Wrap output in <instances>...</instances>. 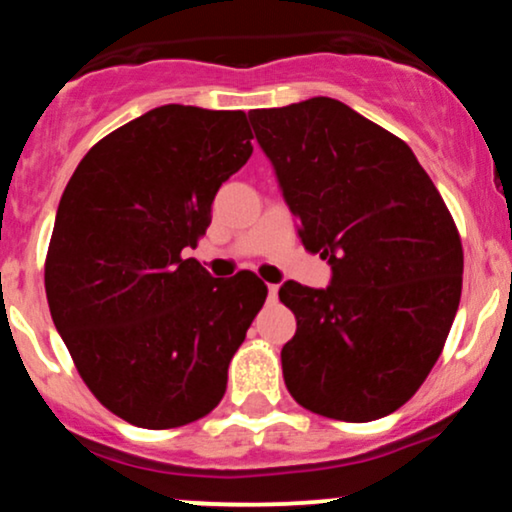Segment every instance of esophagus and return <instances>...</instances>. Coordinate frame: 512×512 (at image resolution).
Returning a JSON list of instances; mask_svg holds the SVG:
<instances>
[{
	"instance_id": "34e87169",
	"label": "esophagus",
	"mask_w": 512,
	"mask_h": 512,
	"mask_svg": "<svg viewBox=\"0 0 512 512\" xmlns=\"http://www.w3.org/2000/svg\"><path fill=\"white\" fill-rule=\"evenodd\" d=\"M267 291H269V301H276V296H279V286H276V284H269V286H267Z\"/></svg>"
}]
</instances>
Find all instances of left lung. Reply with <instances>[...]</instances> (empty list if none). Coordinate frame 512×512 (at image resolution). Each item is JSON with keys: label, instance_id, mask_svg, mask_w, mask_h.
Wrapping results in <instances>:
<instances>
[{"label": "left lung", "instance_id": "1", "mask_svg": "<svg viewBox=\"0 0 512 512\" xmlns=\"http://www.w3.org/2000/svg\"><path fill=\"white\" fill-rule=\"evenodd\" d=\"M305 250L327 289L286 281L296 315L281 349L291 397L339 421H375L419 390L462 293V243L414 151L334 98L250 110Z\"/></svg>", "mask_w": 512, "mask_h": 512}]
</instances>
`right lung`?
I'll return each mask as SVG.
<instances>
[{"instance_id":"obj_1","label":"right lung","mask_w":512,"mask_h":512,"mask_svg":"<svg viewBox=\"0 0 512 512\" xmlns=\"http://www.w3.org/2000/svg\"><path fill=\"white\" fill-rule=\"evenodd\" d=\"M250 139L243 110L161 105L101 139L64 187L45 260L50 315L88 390L127 424L207 416L264 305L255 274L214 279L182 257Z\"/></svg>"}]
</instances>
